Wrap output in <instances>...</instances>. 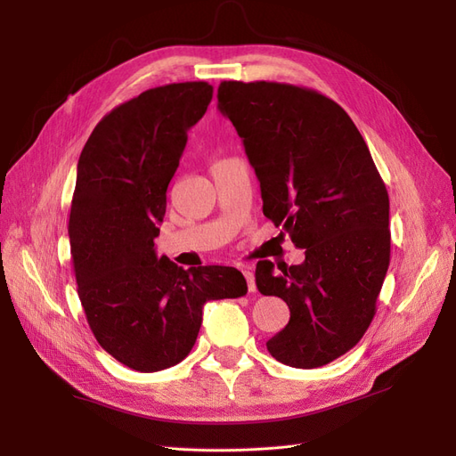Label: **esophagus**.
Instances as JSON below:
<instances>
[{
	"instance_id": "esophagus-1",
	"label": "esophagus",
	"mask_w": 456,
	"mask_h": 456,
	"mask_svg": "<svg viewBox=\"0 0 456 456\" xmlns=\"http://www.w3.org/2000/svg\"><path fill=\"white\" fill-rule=\"evenodd\" d=\"M241 272H243L245 280H247V289H249V293H253L255 289H256V285H255V272H253V268H251V266H241Z\"/></svg>"
}]
</instances>
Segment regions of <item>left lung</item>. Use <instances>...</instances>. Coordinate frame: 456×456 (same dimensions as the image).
Listing matches in <instances>:
<instances>
[{
    "label": "left lung",
    "mask_w": 456,
    "mask_h": 456,
    "mask_svg": "<svg viewBox=\"0 0 456 456\" xmlns=\"http://www.w3.org/2000/svg\"><path fill=\"white\" fill-rule=\"evenodd\" d=\"M218 110L243 139L262 213L305 249L298 266L260 260L262 295L291 310L266 342L297 369L327 365L362 340L390 265V200L350 116L329 96L275 81H220Z\"/></svg>",
    "instance_id": "left-lung-1"
}]
</instances>
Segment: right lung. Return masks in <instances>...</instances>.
Instances as JSON below:
<instances>
[{"label": "right lung", "mask_w": 456, "mask_h": 456, "mask_svg": "<svg viewBox=\"0 0 456 456\" xmlns=\"http://www.w3.org/2000/svg\"><path fill=\"white\" fill-rule=\"evenodd\" d=\"M211 99L207 81L148 89L96 123L77 161L68 223L77 295L96 342L141 372L184 360L207 300L247 293L236 268L183 270L154 249L188 129Z\"/></svg>", "instance_id": "right-lung-1"}]
</instances>
